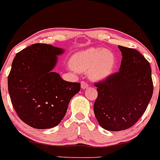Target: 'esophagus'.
Here are the masks:
<instances>
[{
	"mask_svg": "<svg viewBox=\"0 0 160 160\" xmlns=\"http://www.w3.org/2000/svg\"><path fill=\"white\" fill-rule=\"evenodd\" d=\"M81 85H82V89H86L88 88V84L86 83L85 82H81Z\"/></svg>",
	"mask_w": 160,
	"mask_h": 160,
	"instance_id": "obj_1",
	"label": "esophagus"
}]
</instances>
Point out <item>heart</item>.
Returning <instances> with one entry per match:
<instances>
[{"mask_svg":"<svg viewBox=\"0 0 160 160\" xmlns=\"http://www.w3.org/2000/svg\"><path fill=\"white\" fill-rule=\"evenodd\" d=\"M116 63L112 51L103 48H91L74 53L71 57V66L78 72H87L92 80L107 79L113 72Z\"/></svg>","mask_w":160,"mask_h":160,"instance_id":"1","label":"heart"}]
</instances>
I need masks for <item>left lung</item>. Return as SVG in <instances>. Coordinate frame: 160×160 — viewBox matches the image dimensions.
Segmentation results:
<instances>
[{
    "label": "left lung",
    "instance_id": "8db88e82",
    "mask_svg": "<svg viewBox=\"0 0 160 160\" xmlns=\"http://www.w3.org/2000/svg\"><path fill=\"white\" fill-rule=\"evenodd\" d=\"M118 48L122 56L119 72L95 84L98 93L95 117L102 128L112 132L133 126L146 110L153 91L148 61L136 50Z\"/></svg>",
    "mask_w": 160,
    "mask_h": 160
}]
</instances>
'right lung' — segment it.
Instances as JSON below:
<instances>
[{"mask_svg": "<svg viewBox=\"0 0 160 160\" xmlns=\"http://www.w3.org/2000/svg\"><path fill=\"white\" fill-rule=\"evenodd\" d=\"M63 48L34 44L17 53L8 76V91L20 119L34 128L47 129L60 123L77 82H66L53 72Z\"/></svg>", "mask_w": 160, "mask_h": 160, "instance_id": "add662e5", "label": "right lung"}]
</instances>
